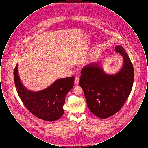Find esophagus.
I'll use <instances>...</instances> for the list:
<instances>
[{
  "label": "esophagus",
  "instance_id": "1",
  "mask_svg": "<svg viewBox=\"0 0 148 148\" xmlns=\"http://www.w3.org/2000/svg\"><path fill=\"white\" fill-rule=\"evenodd\" d=\"M79 83V78L78 77H75V83L77 84Z\"/></svg>",
  "mask_w": 148,
  "mask_h": 148
}]
</instances>
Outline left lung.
<instances>
[{
	"instance_id": "obj_1",
	"label": "left lung",
	"mask_w": 148,
	"mask_h": 148,
	"mask_svg": "<svg viewBox=\"0 0 148 148\" xmlns=\"http://www.w3.org/2000/svg\"><path fill=\"white\" fill-rule=\"evenodd\" d=\"M115 50L123 59L121 68L115 74L106 72L102 62L86 65L81 71L79 85L87 105L93 114L102 119L119 111L130 94L134 82V68L127 52L121 45H116Z\"/></svg>"
}]
</instances>
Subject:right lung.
Returning a JSON list of instances; mask_svg holds the SVG:
<instances>
[{
    "label": "right lung",
    "instance_id": "1",
    "mask_svg": "<svg viewBox=\"0 0 148 148\" xmlns=\"http://www.w3.org/2000/svg\"><path fill=\"white\" fill-rule=\"evenodd\" d=\"M18 64L14 71L16 91L22 102L30 113L37 118L48 121L60 119L64 113V104L68 92L74 84V77L59 79L47 88L33 92L23 83L18 74Z\"/></svg>",
    "mask_w": 148,
    "mask_h": 148
}]
</instances>
